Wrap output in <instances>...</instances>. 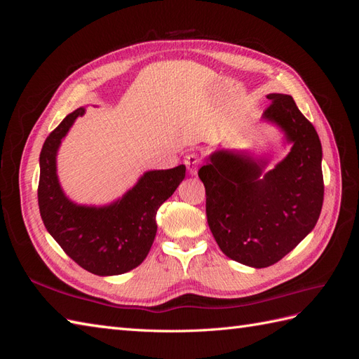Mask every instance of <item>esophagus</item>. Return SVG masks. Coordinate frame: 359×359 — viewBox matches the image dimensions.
I'll return each mask as SVG.
<instances>
[{
  "mask_svg": "<svg viewBox=\"0 0 359 359\" xmlns=\"http://www.w3.org/2000/svg\"><path fill=\"white\" fill-rule=\"evenodd\" d=\"M184 163H186L187 166V170L190 175H196L198 173V169H199V165H201V157L198 153H190L186 156V158H184Z\"/></svg>",
  "mask_w": 359,
  "mask_h": 359,
  "instance_id": "obj_1",
  "label": "esophagus"
}]
</instances>
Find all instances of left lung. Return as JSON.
Instances as JSON below:
<instances>
[{
	"label": "left lung",
	"instance_id": "1",
	"mask_svg": "<svg viewBox=\"0 0 359 359\" xmlns=\"http://www.w3.org/2000/svg\"><path fill=\"white\" fill-rule=\"evenodd\" d=\"M264 119L292 144L266 170V158L220 149L198 172L206 219L222 252L243 265L266 268L292 252L316 226L323 203L322 145L313 124L287 94H268Z\"/></svg>",
	"mask_w": 359,
	"mask_h": 359
}]
</instances>
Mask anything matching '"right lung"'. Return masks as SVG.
<instances>
[{
    "label": "right lung",
    "instance_id": "right-lung-1",
    "mask_svg": "<svg viewBox=\"0 0 359 359\" xmlns=\"http://www.w3.org/2000/svg\"><path fill=\"white\" fill-rule=\"evenodd\" d=\"M83 107L69 114L46 137L40 153L39 208L41 220L66 255L95 276H118L144 262L157 233L156 214L186 177V166L148 170L121 199L104 206L72 202L57 175L62 137Z\"/></svg>",
    "mask_w": 359,
    "mask_h": 359
}]
</instances>
